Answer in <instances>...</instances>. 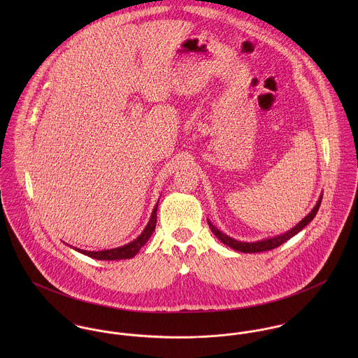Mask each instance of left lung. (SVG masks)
<instances>
[{"mask_svg":"<svg viewBox=\"0 0 358 358\" xmlns=\"http://www.w3.org/2000/svg\"><path fill=\"white\" fill-rule=\"evenodd\" d=\"M321 200L322 197H320V200L317 201V205L313 208V210L307 215L305 219H302V222H299L294 229H291L289 231H287L285 234H281V236H277L274 238H268V240H263V241H257V243H241V241H237L226 234H223L222 231H219L210 222H208L212 233L224 244V245H229L230 248L236 250V251H240V252H245V254H255V252H263V251H270V250H274L277 247H280L281 244H284L287 240H289L291 237H294L295 234H298L305 226H307L313 217L315 216L320 205H321Z\"/></svg>","mask_w":358,"mask_h":358,"instance_id":"1","label":"left lung"}]
</instances>
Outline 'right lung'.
I'll return each mask as SVG.
<instances>
[{"mask_svg": "<svg viewBox=\"0 0 358 358\" xmlns=\"http://www.w3.org/2000/svg\"><path fill=\"white\" fill-rule=\"evenodd\" d=\"M157 206L155 205L154 208L153 213H152V217H150V222L148 223L146 229L143 230V233L132 243L124 245V247H120V248H114V250H106V251H84V250H78L76 248V251L84 254V255L91 256L94 259H99V260H118V259H131L132 256L136 255L139 252V250L148 243V240L152 237L153 234L154 229H155V223H157Z\"/></svg>", "mask_w": 358, "mask_h": 358, "instance_id": "obj_1", "label": "right lung"}]
</instances>
